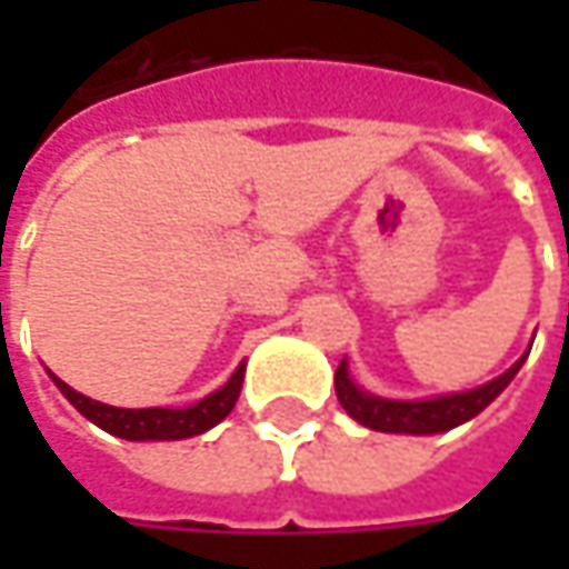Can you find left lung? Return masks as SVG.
<instances>
[{
  "label": "left lung",
  "mask_w": 569,
  "mask_h": 569,
  "mask_svg": "<svg viewBox=\"0 0 569 569\" xmlns=\"http://www.w3.org/2000/svg\"><path fill=\"white\" fill-rule=\"evenodd\" d=\"M526 358H529V351L510 370H503L500 377H493L485 386H475L466 392H449V396H433V399H382V396H373L355 382L348 361H341L339 370H336V396H339L341 408L358 425L370 427V430L415 433V437L443 433V430H452V427L471 421L475 415H481L510 386Z\"/></svg>",
  "instance_id": "8db88e82"
}]
</instances>
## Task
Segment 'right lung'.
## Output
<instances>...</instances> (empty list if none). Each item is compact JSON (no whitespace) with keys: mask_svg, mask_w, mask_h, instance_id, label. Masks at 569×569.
<instances>
[{"mask_svg":"<svg viewBox=\"0 0 569 569\" xmlns=\"http://www.w3.org/2000/svg\"><path fill=\"white\" fill-rule=\"evenodd\" d=\"M243 373H247V363H240L221 389H214L211 396L187 405V408H117V405H103L98 399L81 396L53 373L50 377L59 386V392L76 405L91 425H98L100 430H107L113 437H122V440H187V437L206 433L228 418L230 408L240 399Z\"/></svg>","mask_w":569,"mask_h":569,"instance_id":"obj_1","label":"right lung"}]
</instances>
